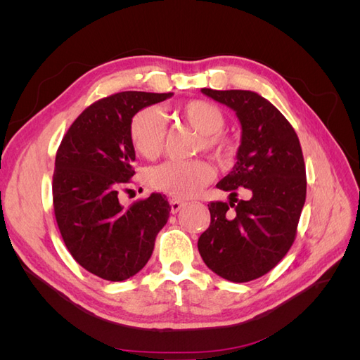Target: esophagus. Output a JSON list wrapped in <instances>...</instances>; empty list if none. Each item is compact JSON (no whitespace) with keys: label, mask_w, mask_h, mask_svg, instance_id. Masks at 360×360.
Returning a JSON list of instances; mask_svg holds the SVG:
<instances>
[{"label":"esophagus","mask_w":360,"mask_h":360,"mask_svg":"<svg viewBox=\"0 0 360 360\" xmlns=\"http://www.w3.org/2000/svg\"><path fill=\"white\" fill-rule=\"evenodd\" d=\"M169 205H171V212H172V213H177L179 210L183 209L184 205H186V202L180 201V200H176V198H172V200L169 201Z\"/></svg>","instance_id":"obj_1"}]
</instances>
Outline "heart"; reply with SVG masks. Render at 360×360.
<instances>
[{
  "label": "heart",
  "instance_id": "1",
  "mask_svg": "<svg viewBox=\"0 0 360 360\" xmlns=\"http://www.w3.org/2000/svg\"><path fill=\"white\" fill-rule=\"evenodd\" d=\"M177 114L189 127L201 135L198 147L217 158L230 153V141L222 134L226 126L225 114L219 106L207 101H189ZM134 148L146 159H156L167 143L165 117L153 106L138 111L129 127ZM214 171L204 160H168L147 172L151 188L176 198L193 197L202 186L213 180Z\"/></svg>",
  "mask_w": 360,
  "mask_h": 360
}]
</instances>
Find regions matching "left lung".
<instances>
[{"instance_id":"left-lung-1","label":"left lung","mask_w":360,"mask_h":360,"mask_svg":"<svg viewBox=\"0 0 360 360\" xmlns=\"http://www.w3.org/2000/svg\"><path fill=\"white\" fill-rule=\"evenodd\" d=\"M201 91L236 111L242 144L233 171L216 184L231 192L230 202L209 204L210 225L198 238V250L216 275L249 282L274 269L296 238L307 198L302 147L288 120L259 94ZM238 187L251 192L248 202L235 198Z\"/></svg>"}]
</instances>
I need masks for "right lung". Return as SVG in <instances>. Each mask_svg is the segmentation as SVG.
Masks as SVG:
<instances>
[{
    "mask_svg": "<svg viewBox=\"0 0 360 360\" xmlns=\"http://www.w3.org/2000/svg\"><path fill=\"white\" fill-rule=\"evenodd\" d=\"M171 96L122 91L96 101L57 150L52 201L58 230L76 263L102 279L117 282L138 274L168 221L165 195L155 192L127 207L118 195L135 174L130 122L139 110Z\"/></svg>",
    "mask_w": 360,
    "mask_h": 360,
    "instance_id": "1",
    "label": "right lung"
}]
</instances>
